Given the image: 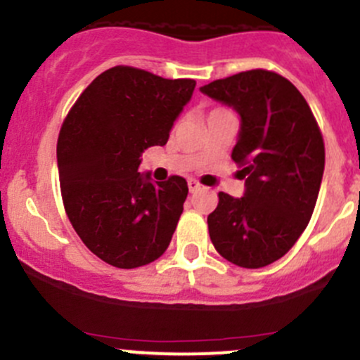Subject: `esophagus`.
I'll return each instance as SVG.
<instances>
[{
	"instance_id": "34e87169",
	"label": "esophagus",
	"mask_w": 360,
	"mask_h": 360,
	"mask_svg": "<svg viewBox=\"0 0 360 360\" xmlns=\"http://www.w3.org/2000/svg\"><path fill=\"white\" fill-rule=\"evenodd\" d=\"M187 185H188V191L191 192H195V191H199V188H201V184H199V181H195V180H188L187 181Z\"/></svg>"
}]
</instances>
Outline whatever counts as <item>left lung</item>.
I'll use <instances>...</instances> for the list:
<instances>
[{"label":"left lung","instance_id":"obj_1","mask_svg":"<svg viewBox=\"0 0 360 360\" xmlns=\"http://www.w3.org/2000/svg\"><path fill=\"white\" fill-rule=\"evenodd\" d=\"M201 92L241 117L231 158L245 195L219 192L210 240L233 264L264 268L294 247L311 219L326 165L322 133L301 92L275 71H241Z\"/></svg>","mask_w":360,"mask_h":360}]
</instances>
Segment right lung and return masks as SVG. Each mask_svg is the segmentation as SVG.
<instances>
[{"mask_svg":"<svg viewBox=\"0 0 360 360\" xmlns=\"http://www.w3.org/2000/svg\"><path fill=\"white\" fill-rule=\"evenodd\" d=\"M195 80L133 66L103 71L59 131L60 195L71 226L106 264L133 269L161 257L187 198L179 175L152 184L138 173L141 152L166 145Z\"/></svg>","mask_w":360,"mask_h":360,"instance_id":"add662e5","label":"right lung"}]
</instances>
